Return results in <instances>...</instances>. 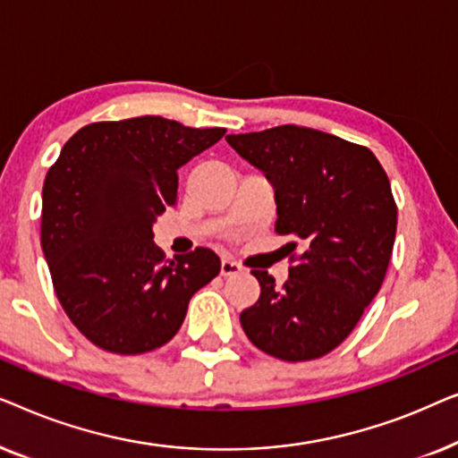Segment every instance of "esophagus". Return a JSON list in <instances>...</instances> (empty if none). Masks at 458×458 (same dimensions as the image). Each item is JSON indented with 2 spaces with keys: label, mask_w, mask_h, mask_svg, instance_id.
Segmentation results:
<instances>
[{
  "label": "esophagus",
  "mask_w": 458,
  "mask_h": 458,
  "mask_svg": "<svg viewBox=\"0 0 458 458\" xmlns=\"http://www.w3.org/2000/svg\"><path fill=\"white\" fill-rule=\"evenodd\" d=\"M240 271H242V267L237 265L235 260H229V259L221 260V275H223V277H229V275H235Z\"/></svg>",
  "instance_id": "esophagus-1"
}]
</instances>
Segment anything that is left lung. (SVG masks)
Masks as SVG:
<instances>
[{"label":"left lung","instance_id":"obj_1","mask_svg":"<svg viewBox=\"0 0 458 458\" xmlns=\"http://www.w3.org/2000/svg\"><path fill=\"white\" fill-rule=\"evenodd\" d=\"M275 190L279 235L300 240L281 287L252 271L260 298L240 315L248 340L275 359L325 356L350 335L384 284L398 208L390 179L369 148L323 131L281 124L227 135ZM296 242L287 243L290 254Z\"/></svg>","mask_w":458,"mask_h":458}]
</instances>
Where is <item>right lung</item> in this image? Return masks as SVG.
Listing matches in <instances>:
<instances>
[{
  "label": "right lung",
  "instance_id": "right-lung-1",
  "mask_svg": "<svg viewBox=\"0 0 458 458\" xmlns=\"http://www.w3.org/2000/svg\"><path fill=\"white\" fill-rule=\"evenodd\" d=\"M223 135L162 116L93 123L47 171L41 248L62 309L98 348L165 346L193 293L221 271L208 248L165 262L154 223L177 199L179 168Z\"/></svg>",
  "mask_w": 458,
  "mask_h": 458
}]
</instances>
